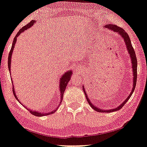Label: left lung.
I'll use <instances>...</instances> for the list:
<instances>
[{
    "mask_svg": "<svg viewBox=\"0 0 147 147\" xmlns=\"http://www.w3.org/2000/svg\"><path fill=\"white\" fill-rule=\"evenodd\" d=\"M104 27H106L107 28H109L111 30H113V32H117L119 34L120 36H121L123 40L125 41V43L127 45V49L128 50L129 53L130 54V57H131V63H132V68H133V76H134V78H133V87L132 89V91L130 93V94L129 95L127 98H126V100L122 103V104L120 105L119 106H118L117 108H115V109H108V110H103V109H101L100 108H98L97 107H96L94 106L92 104H91L90 101L88 98V96L86 94V93L85 92V90L84 88H83L84 90V92L85 93V96L86 97V100L88 104L90 105V106L92 107V108H93L94 110L99 111V112H112V111H117L119 109H121L123 106H124L125 104H126V102L128 101L130 97L132 95V94L133 92H134L135 88L136 86V82H137V57H136V55H135V52L134 51V49H133L132 44H131V41L130 40V38L129 36V35L127 34V32L125 31V30L121 28V27H118L116 25H113V24H107L105 25Z\"/></svg>",
    "mask_w": 147,
    "mask_h": 147,
    "instance_id": "1",
    "label": "left lung"
}]
</instances>
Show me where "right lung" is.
<instances>
[{
  "label": "right lung",
  "mask_w": 147,
  "mask_h": 147,
  "mask_svg": "<svg viewBox=\"0 0 147 147\" xmlns=\"http://www.w3.org/2000/svg\"><path fill=\"white\" fill-rule=\"evenodd\" d=\"M35 22V20H33L31 22H30V23H28L27 25H26L24 26L23 28H22L20 30H19V32L17 33V34L16 35V36H15V38L14 39V41H13V43H12V47H11V49L9 52V55H8V69H9V71H10V63H11V56H12V52H13V49L14 48V45L16 44V40H17V37L19 36L20 34H21L22 32L26 31V30L28 29V28L31 27V26H33ZM71 74H72V71H68L66 73H65L63 75L61 76V79H60V84H59V86H60V91H61V102L60 104L62 102L63 100V94L65 92V88H66V87L67 86V84L68 82H69V80H71ZM12 83L13 84L12 81ZM12 90H13V93H14V95L15 96V98H16V100L18 101L20 103V102L19 101V100L17 98V96L16 95V94H15V91H14V86H12ZM21 104V103H20ZM58 108V107H57ZM27 109H28V108H27ZM28 111H30V113H32V115H34L36 116H38V117H40V116H43V115H50L51 114V113H53L56 110H53L51 111V112H48V113H43L41 112H38V111H32V110H30V109H28Z\"/></svg>",
  "instance_id": "obj_1"
}]
</instances>
